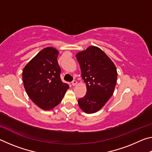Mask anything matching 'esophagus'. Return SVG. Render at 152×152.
<instances>
[{
	"label": "esophagus",
	"mask_w": 152,
	"mask_h": 152,
	"mask_svg": "<svg viewBox=\"0 0 152 152\" xmlns=\"http://www.w3.org/2000/svg\"><path fill=\"white\" fill-rule=\"evenodd\" d=\"M77 83H78V82H77L76 80H74L72 81V86H76Z\"/></svg>",
	"instance_id": "1"
}]
</instances>
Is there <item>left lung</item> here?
I'll return each instance as SVG.
<instances>
[{
    "label": "left lung",
    "mask_w": 152,
    "mask_h": 152,
    "mask_svg": "<svg viewBox=\"0 0 152 152\" xmlns=\"http://www.w3.org/2000/svg\"><path fill=\"white\" fill-rule=\"evenodd\" d=\"M86 82V93L78 103L84 113L91 114L101 110L114 92L117 72L113 61L104 51L91 45L76 54Z\"/></svg>",
    "instance_id": "1"
}]
</instances>
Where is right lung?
Here are the masks:
<instances>
[{
  "label": "right lung",
  "mask_w": 152,
  "mask_h": 152,
  "mask_svg": "<svg viewBox=\"0 0 152 152\" xmlns=\"http://www.w3.org/2000/svg\"><path fill=\"white\" fill-rule=\"evenodd\" d=\"M59 51L47 47L32 58L23 70L24 87L29 99L38 107L51 110L60 103L69 86L60 78Z\"/></svg>",
  "instance_id": "add662e5"
}]
</instances>
